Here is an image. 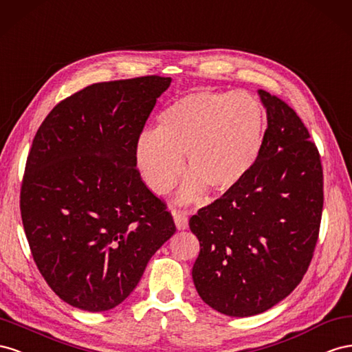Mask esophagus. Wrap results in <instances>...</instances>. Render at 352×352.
<instances>
[{"mask_svg": "<svg viewBox=\"0 0 352 352\" xmlns=\"http://www.w3.org/2000/svg\"><path fill=\"white\" fill-rule=\"evenodd\" d=\"M174 223L178 230H186L188 227L187 214L183 210H174Z\"/></svg>", "mask_w": 352, "mask_h": 352, "instance_id": "esophagus-1", "label": "esophagus"}]
</instances>
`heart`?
Here are the masks:
<instances>
[{
	"mask_svg": "<svg viewBox=\"0 0 352 352\" xmlns=\"http://www.w3.org/2000/svg\"><path fill=\"white\" fill-rule=\"evenodd\" d=\"M265 129L264 109L252 96L188 93L162 109L156 129L138 135L135 165L148 188L164 195L182 174L186 155L190 174L179 188V202H195L206 188L224 195L256 166Z\"/></svg>",
	"mask_w": 352,
	"mask_h": 352,
	"instance_id": "heart-1",
	"label": "heart"
}]
</instances>
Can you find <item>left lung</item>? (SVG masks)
<instances>
[{
    "mask_svg": "<svg viewBox=\"0 0 352 352\" xmlns=\"http://www.w3.org/2000/svg\"><path fill=\"white\" fill-rule=\"evenodd\" d=\"M258 94L267 129L256 166L188 221L200 243L197 294L230 317L264 313L300 283L323 210V168L308 129L283 100Z\"/></svg>",
    "mask_w": 352,
    "mask_h": 352,
    "instance_id": "left-lung-1",
    "label": "left lung"
}]
</instances>
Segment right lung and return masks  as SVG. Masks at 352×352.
<instances>
[{"label": "right lung", "mask_w": 352, "mask_h": 352, "mask_svg": "<svg viewBox=\"0 0 352 352\" xmlns=\"http://www.w3.org/2000/svg\"><path fill=\"white\" fill-rule=\"evenodd\" d=\"M170 78L85 87L62 100L29 152L20 214L35 264L79 309H112L175 233L165 202L135 168V143Z\"/></svg>", "instance_id": "obj_1"}]
</instances>
